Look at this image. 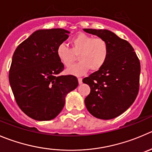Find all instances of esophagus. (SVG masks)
<instances>
[{
	"instance_id": "1",
	"label": "esophagus",
	"mask_w": 152,
	"mask_h": 152,
	"mask_svg": "<svg viewBox=\"0 0 152 152\" xmlns=\"http://www.w3.org/2000/svg\"><path fill=\"white\" fill-rule=\"evenodd\" d=\"M78 82H79V84L80 85V84L82 83V78H78Z\"/></svg>"
}]
</instances>
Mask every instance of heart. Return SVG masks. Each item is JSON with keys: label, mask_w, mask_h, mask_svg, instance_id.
<instances>
[{"label": "heart", "mask_w": 152, "mask_h": 152, "mask_svg": "<svg viewBox=\"0 0 152 152\" xmlns=\"http://www.w3.org/2000/svg\"><path fill=\"white\" fill-rule=\"evenodd\" d=\"M71 48L64 44L58 45L56 55L59 61L70 67L79 58L80 62L67 69V73L75 76H82L91 69L96 72L99 70L105 64L109 54L107 42L102 39L80 33L74 37L70 42Z\"/></svg>", "instance_id": "heart-1"}]
</instances>
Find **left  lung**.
<instances>
[{
  "label": "left lung",
  "instance_id": "left-lung-1",
  "mask_svg": "<svg viewBox=\"0 0 152 152\" xmlns=\"http://www.w3.org/2000/svg\"><path fill=\"white\" fill-rule=\"evenodd\" d=\"M107 42L109 54L98 71L83 79L91 88L85 98L87 109L94 117L110 120L124 113L134 102L140 87V63L132 45L107 29H84Z\"/></svg>",
  "mask_w": 152,
  "mask_h": 152
}]
</instances>
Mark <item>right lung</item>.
<instances>
[{
  "label": "right lung",
  "mask_w": 152,
  "mask_h": 152,
  "mask_svg": "<svg viewBox=\"0 0 152 152\" xmlns=\"http://www.w3.org/2000/svg\"><path fill=\"white\" fill-rule=\"evenodd\" d=\"M64 29H39L18 46L13 54L9 79L22 111L38 121L51 120L63 109L65 96L77 88L72 75L59 76L64 64L56 49L69 37Z\"/></svg>",
  "instance_id": "add662e5"
}]
</instances>
